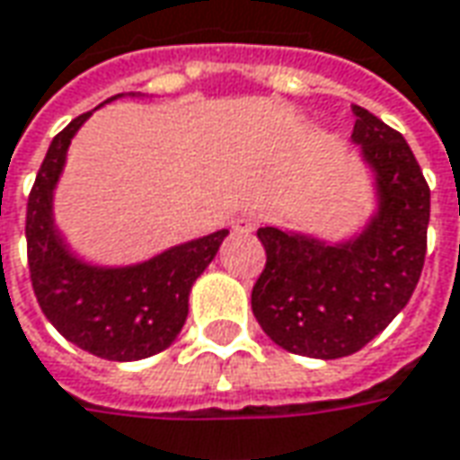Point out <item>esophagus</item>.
Returning a JSON list of instances; mask_svg holds the SVG:
<instances>
[{
    "instance_id": "obj_1",
    "label": "esophagus",
    "mask_w": 460,
    "mask_h": 460,
    "mask_svg": "<svg viewBox=\"0 0 460 460\" xmlns=\"http://www.w3.org/2000/svg\"><path fill=\"white\" fill-rule=\"evenodd\" d=\"M256 224H259L256 214H252V211H243V214H239V217L234 218V231L246 234V231H254Z\"/></svg>"
}]
</instances>
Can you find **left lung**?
<instances>
[{
  "label": "left lung",
  "mask_w": 460,
  "mask_h": 460,
  "mask_svg": "<svg viewBox=\"0 0 460 460\" xmlns=\"http://www.w3.org/2000/svg\"><path fill=\"white\" fill-rule=\"evenodd\" d=\"M352 143L375 176L377 208L345 242L261 226L267 267L252 289L261 330L287 352L337 360L380 335L413 295L426 261L430 189L411 146L352 105Z\"/></svg>",
  "instance_id": "1"
}]
</instances>
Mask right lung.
Here are the masks:
<instances>
[{
  "label": "right lung",
  "instance_id": "1",
  "mask_svg": "<svg viewBox=\"0 0 460 460\" xmlns=\"http://www.w3.org/2000/svg\"><path fill=\"white\" fill-rule=\"evenodd\" d=\"M90 115H77L52 138L34 178L24 226L32 289L47 320L73 345L105 360H143L178 337L189 317L190 287L214 261L229 229L130 267H98L75 256L55 226L52 199L70 140Z\"/></svg>",
  "mask_w": 460,
  "mask_h": 460
}]
</instances>
